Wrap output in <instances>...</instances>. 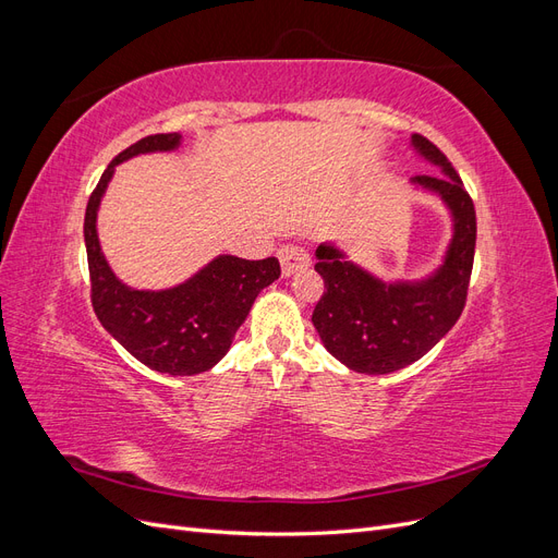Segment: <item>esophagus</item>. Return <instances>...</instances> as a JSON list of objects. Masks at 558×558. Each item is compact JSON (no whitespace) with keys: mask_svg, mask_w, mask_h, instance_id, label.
I'll use <instances>...</instances> for the list:
<instances>
[{"mask_svg":"<svg viewBox=\"0 0 558 558\" xmlns=\"http://www.w3.org/2000/svg\"><path fill=\"white\" fill-rule=\"evenodd\" d=\"M279 260H281L283 277H291L310 265V253L302 246L286 244L279 248Z\"/></svg>","mask_w":558,"mask_h":558,"instance_id":"esophagus-1","label":"esophagus"}]
</instances>
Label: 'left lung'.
Returning <instances> with one entry per match:
<instances>
[{"instance_id": "8db88e82", "label": "left lung", "mask_w": 558, "mask_h": 558, "mask_svg": "<svg viewBox=\"0 0 558 558\" xmlns=\"http://www.w3.org/2000/svg\"><path fill=\"white\" fill-rule=\"evenodd\" d=\"M412 146L418 156L442 167V174L412 179L442 197L451 211L453 234L445 263L426 279L381 281L347 260L332 244L316 248L314 269L326 291L316 302L312 324L320 342L349 369L363 375H388L428 353L459 320L475 260V205L447 156L421 134Z\"/></svg>"}]
</instances>
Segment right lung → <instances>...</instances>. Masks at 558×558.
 I'll use <instances>...</instances> for the list:
<instances>
[{
	"mask_svg": "<svg viewBox=\"0 0 558 558\" xmlns=\"http://www.w3.org/2000/svg\"><path fill=\"white\" fill-rule=\"evenodd\" d=\"M179 144V132L148 134L118 154L88 199L83 238L88 251L90 300L99 324L146 367L172 377H191L226 356L253 300L279 279L281 267L277 258L218 256L189 281L165 291H134L116 279L99 248L95 226L113 167L140 154L174 150Z\"/></svg>",
	"mask_w": 558,
	"mask_h": 558,
	"instance_id": "obj_1",
	"label": "right lung"
}]
</instances>
